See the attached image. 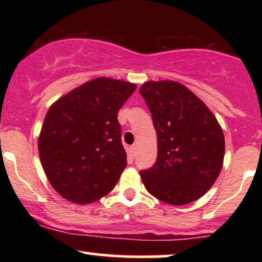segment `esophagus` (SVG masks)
Returning <instances> with one entry per match:
<instances>
[{"instance_id": "esophagus-1", "label": "esophagus", "mask_w": 262, "mask_h": 262, "mask_svg": "<svg viewBox=\"0 0 262 262\" xmlns=\"http://www.w3.org/2000/svg\"><path fill=\"white\" fill-rule=\"evenodd\" d=\"M135 152H137V145H132L129 148V154H130V156H134Z\"/></svg>"}]
</instances>
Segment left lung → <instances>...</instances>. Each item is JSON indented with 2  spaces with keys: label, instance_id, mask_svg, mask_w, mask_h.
Here are the masks:
<instances>
[{
  "label": "left lung",
  "instance_id": "8db88e82",
  "mask_svg": "<svg viewBox=\"0 0 262 262\" xmlns=\"http://www.w3.org/2000/svg\"><path fill=\"white\" fill-rule=\"evenodd\" d=\"M139 92L158 135L154 166L140 171L150 194L172 206L197 201L223 167L225 141L214 114L191 90L176 81H146Z\"/></svg>",
  "mask_w": 262,
  "mask_h": 262
}]
</instances>
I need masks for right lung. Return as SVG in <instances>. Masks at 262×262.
Listing matches in <instances>:
<instances>
[{"instance_id":"right-lung-1","label":"right lung","mask_w":262,"mask_h":262,"mask_svg":"<svg viewBox=\"0 0 262 262\" xmlns=\"http://www.w3.org/2000/svg\"><path fill=\"white\" fill-rule=\"evenodd\" d=\"M137 85L97 77L50 106L38 139L39 158L50 185L76 204L112 191L127 166L117 116Z\"/></svg>"}]
</instances>
